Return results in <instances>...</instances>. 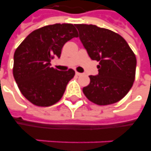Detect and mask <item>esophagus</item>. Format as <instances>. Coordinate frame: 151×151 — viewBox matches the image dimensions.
Segmentation results:
<instances>
[{
    "label": "esophagus",
    "instance_id": "1",
    "mask_svg": "<svg viewBox=\"0 0 151 151\" xmlns=\"http://www.w3.org/2000/svg\"><path fill=\"white\" fill-rule=\"evenodd\" d=\"M76 76H82L83 74L80 73V72H78V71H76Z\"/></svg>",
    "mask_w": 151,
    "mask_h": 151
}]
</instances>
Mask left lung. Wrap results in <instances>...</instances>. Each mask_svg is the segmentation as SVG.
<instances>
[{
  "mask_svg": "<svg viewBox=\"0 0 151 151\" xmlns=\"http://www.w3.org/2000/svg\"><path fill=\"white\" fill-rule=\"evenodd\" d=\"M80 39L91 59L99 62L98 76H89L83 88L85 97L99 106L120 101L132 88L137 58L128 43L118 33L92 24H76Z\"/></svg>",
  "mask_w": 151,
  "mask_h": 151,
  "instance_id": "1",
  "label": "left lung"
}]
</instances>
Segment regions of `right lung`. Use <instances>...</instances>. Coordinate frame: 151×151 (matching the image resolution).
<instances>
[{"label": "right lung", "instance_id": "add662e5", "mask_svg": "<svg viewBox=\"0 0 151 151\" xmlns=\"http://www.w3.org/2000/svg\"><path fill=\"white\" fill-rule=\"evenodd\" d=\"M76 24L56 23L30 33L16 49L13 75L22 94L35 106H50L60 100L75 70L50 67L66 42L78 37Z\"/></svg>", "mask_w": 151, "mask_h": 151}]
</instances>
